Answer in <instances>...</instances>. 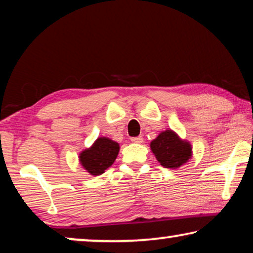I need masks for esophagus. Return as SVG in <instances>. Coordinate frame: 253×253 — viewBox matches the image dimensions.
I'll return each instance as SVG.
<instances>
[{
	"label": "esophagus",
	"instance_id": "obj_1",
	"mask_svg": "<svg viewBox=\"0 0 253 253\" xmlns=\"http://www.w3.org/2000/svg\"><path fill=\"white\" fill-rule=\"evenodd\" d=\"M131 141H132V143H136V144H141L144 141V139H143V137H132L131 138Z\"/></svg>",
	"mask_w": 253,
	"mask_h": 253
}]
</instances>
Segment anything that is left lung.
<instances>
[{
    "label": "left lung",
    "instance_id": "1",
    "mask_svg": "<svg viewBox=\"0 0 253 253\" xmlns=\"http://www.w3.org/2000/svg\"><path fill=\"white\" fill-rule=\"evenodd\" d=\"M151 150L165 168H178L191 158V145L171 130L161 132L151 143Z\"/></svg>",
    "mask_w": 253,
    "mask_h": 253
}]
</instances>
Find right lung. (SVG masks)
<instances>
[{"label":"right lung","instance_id":"add662e5","mask_svg":"<svg viewBox=\"0 0 253 253\" xmlns=\"http://www.w3.org/2000/svg\"><path fill=\"white\" fill-rule=\"evenodd\" d=\"M120 146L109 138H98L91 148L81 153V164L93 176L101 175L114 164Z\"/></svg>","mask_w":253,"mask_h":253}]
</instances>
